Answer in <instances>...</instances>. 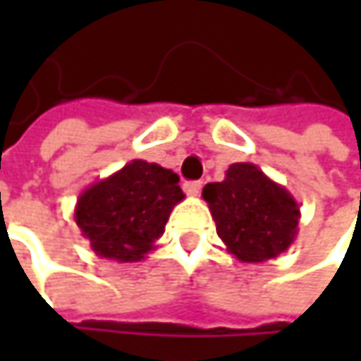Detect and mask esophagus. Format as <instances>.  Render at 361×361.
Wrapping results in <instances>:
<instances>
[{"mask_svg": "<svg viewBox=\"0 0 361 361\" xmlns=\"http://www.w3.org/2000/svg\"><path fill=\"white\" fill-rule=\"evenodd\" d=\"M201 187H202L201 180L185 183V190H187V195H190V197H199V192H201Z\"/></svg>", "mask_w": 361, "mask_h": 361, "instance_id": "obj_1", "label": "esophagus"}]
</instances>
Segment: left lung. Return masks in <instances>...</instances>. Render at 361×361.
Here are the masks:
<instances>
[{"label":"left lung","mask_w":361,"mask_h":361,"mask_svg":"<svg viewBox=\"0 0 361 361\" xmlns=\"http://www.w3.org/2000/svg\"><path fill=\"white\" fill-rule=\"evenodd\" d=\"M202 199L209 202L216 235L243 263L275 259L298 237V201L253 162L231 164L225 180L204 185Z\"/></svg>","instance_id":"obj_1"}]
</instances>
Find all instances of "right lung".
Returning a JSON list of instances; mask_svg holds the SVG:
<instances>
[{"label": "right lung", "instance_id": "right-lung-1", "mask_svg": "<svg viewBox=\"0 0 361 361\" xmlns=\"http://www.w3.org/2000/svg\"><path fill=\"white\" fill-rule=\"evenodd\" d=\"M183 199L178 174L157 162L136 159L82 190L74 221L96 255L134 263L154 249L173 209Z\"/></svg>", "mask_w": 361, "mask_h": 361}]
</instances>
